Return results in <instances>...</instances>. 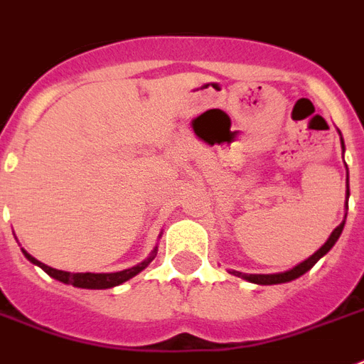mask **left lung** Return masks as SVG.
Segmentation results:
<instances>
[{
  "label": "left lung",
  "instance_id": "8db88e82",
  "mask_svg": "<svg viewBox=\"0 0 364 364\" xmlns=\"http://www.w3.org/2000/svg\"><path fill=\"white\" fill-rule=\"evenodd\" d=\"M342 146H344V143H342ZM348 195H350V189L346 191ZM344 223L346 221H342L341 225H338L337 229L333 230L331 236L327 238V242L323 243L322 247L318 249L316 253L311 255V257L307 258V260H303V262H299L297 266H294L292 269H288V272H281V273H268V275H264V273H242V272H230L232 275H236V277H242L245 279V281H249V283H255V284H281V283H290V281H294V279L301 277L303 273H307L309 269L314 266V264L320 260V258L323 257L326 253H329V249L337 243V240L341 238L342 234V229H344Z\"/></svg>",
  "mask_w": 364,
  "mask_h": 364
}]
</instances>
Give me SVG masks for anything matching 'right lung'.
Here are the masks:
<instances>
[{
    "mask_svg": "<svg viewBox=\"0 0 364 364\" xmlns=\"http://www.w3.org/2000/svg\"><path fill=\"white\" fill-rule=\"evenodd\" d=\"M23 251V249H22ZM156 251L158 247L150 253V257L146 260H143L141 264L134 266V268H128V269H122V272H115V273H70V272H63V269H55V268H50L46 264H42L41 260H37L35 257L23 251L26 258L29 262L37 264L38 268H42L44 272L50 275V277L57 279V281H61L65 284H72V287H77V288H91V290H104V288H113V287H119V284L126 283L128 279L135 277L137 273L143 272V269L149 266L156 257Z\"/></svg>",
    "mask_w": 364,
    "mask_h": 364,
    "instance_id": "right-lung-1",
    "label": "right lung"
}]
</instances>
